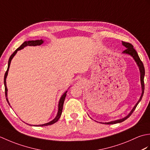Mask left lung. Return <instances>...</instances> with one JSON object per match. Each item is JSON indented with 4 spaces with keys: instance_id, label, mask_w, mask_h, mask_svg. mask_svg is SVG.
<instances>
[{
    "instance_id": "1",
    "label": "left lung",
    "mask_w": 150,
    "mask_h": 150,
    "mask_svg": "<svg viewBox=\"0 0 150 150\" xmlns=\"http://www.w3.org/2000/svg\"><path fill=\"white\" fill-rule=\"evenodd\" d=\"M122 45L126 47V49L124 51L123 53H126V54H129V55H132L133 57V59H135L137 64V65L139 67L140 71H141V81L142 91V95H141V98H140V99L137 102V103L136 104V105L134 106V108H133V110L131 111V112L129 113L128 115H127L126 117H124V119H119V120H117L112 121V122H106V123H105V124H117V123L122 122H123V121L126 120L127 119H128V118H129L130 117V115H131L133 113V111H134V110H135L138 104L139 103V102L141 100L143 95H144V75H145V69H144V64H143V63L141 61V60L140 59L138 55L137 52L136 50L134 48H133V46L132 45V44L129 43V42H124V41H122ZM103 124H104V123H103Z\"/></svg>"
}]
</instances>
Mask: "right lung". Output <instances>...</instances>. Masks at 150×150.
<instances>
[{
	"mask_svg": "<svg viewBox=\"0 0 150 150\" xmlns=\"http://www.w3.org/2000/svg\"><path fill=\"white\" fill-rule=\"evenodd\" d=\"M43 43V40L42 39L40 40H30V41H25V42L22 44V45L18 47V48L16 50L15 52L12 53V55L10 56L9 59V61H8V69H7V71H6L5 73V75H4V86H5V95L6 97H7V91H8V89H7V86H6V77H7L8 75V70H9V66H10V63L11 61V59H13V57H14V55H15L16 53H17V51L18 50H21V49L24 48L25 46H39L41 44ZM66 93H64L63 94L62 96L60 98V99L59 100V111H58V113H57V115L55 117V119H53L52 121H51V122H48V123H46V124H41V125H37V126H48V125H52V124L55 123L56 122L59 120V118L61 116V114H62V108H63V105H64V102L65 100V98L66 96ZM6 100H7L8 103L9 104V102L8 98H6Z\"/></svg>",
	"mask_w": 150,
	"mask_h": 150,
	"instance_id": "right-lung-1",
	"label": "right lung"
}]
</instances>
